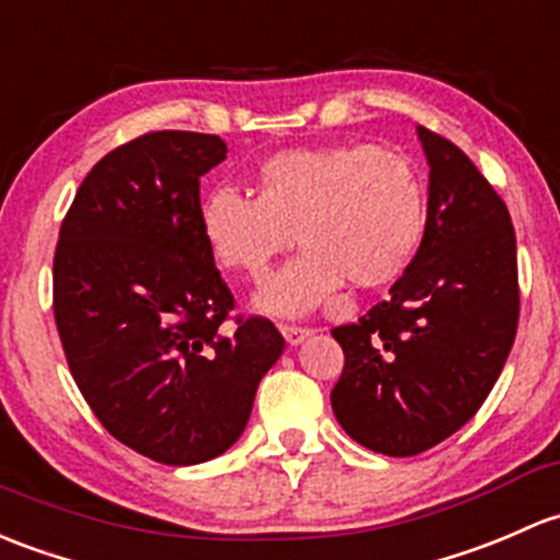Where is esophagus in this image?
Here are the masks:
<instances>
[{
    "label": "esophagus",
    "mask_w": 560,
    "mask_h": 560,
    "mask_svg": "<svg viewBox=\"0 0 560 560\" xmlns=\"http://www.w3.org/2000/svg\"><path fill=\"white\" fill-rule=\"evenodd\" d=\"M279 329H281V335H284V340H287V343H290V346L303 343V340L311 335L308 327H298V325H281Z\"/></svg>",
    "instance_id": "34e87169"
}]
</instances>
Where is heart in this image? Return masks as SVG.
I'll return each instance as SVG.
<instances>
[{
	"label": "heart",
	"mask_w": 560,
	"mask_h": 560,
	"mask_svg": "<svg viewBox=\"0 0 560 560\" xmlns=\"http://www.w3.org/2000/svg\"><path fill=\"white\" fill-rule=\"evenodd\" d=\"M427 192L413 163L373 144L276 152L257 168V198L220 187L201 206V233L225 270L262 279L292 246L303 255L268 279L257 308L295 316L343 281L373 290L413 260Z\"/></svg>",
	"instance_id": "b5f03b06"
}]
</instances>
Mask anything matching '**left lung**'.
I'll return each instance as SVG.
<instances>
[{"label":"left lung","mask_w":560,"mask_h":560,"mask_svg":"<svg viewBox=\"0 0 560 560\" xmlns=\"http://www.w3.org/2000/svg\"><path fill=\"white\" fill-rule=\"evenodd\" d=\"M429 163L427 228L388 300L332 329L346 364L332 413L351 440L416 456L478 413L513 349L517 290L510 211L475 163L419 126Z\"/></svg>","instance_id":"1"}]
</instances>
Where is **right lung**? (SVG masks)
I'll list each match as a JSON object with an SVG mask.
<instances>
[{"label":"right lung","mask_w":560,"mask_h":560,"mask_svg":"<svg viewBox=\"0 0 560 560\" xmlns=\"http://www.w3.org/2000/svg\"><path fill=\"white\" fill-rule=\"evenodd\" d=\"M214 133L152 131L82 179L52 257V314L72 378L122 445L187 467L225 453L284 351L262 316L225 319L233 295L201 233Z\"/></svg>","instance_id":"right-lung-1"}]
</instances>
